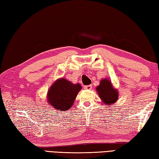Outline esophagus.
<instances>
[{"label":"esophagus","mask_w":159,"mask_h":159,"mask_svg":"<svg viewBox=\"0 0 159 159\" xmlns=\"http://www.w3.org/2000/svg\"><path fill=\"white\" fill-rule=\"evenodd\" d=\"M84 88L86 90H91L92 89V85H86L84 86Z\"/></svg>","instance_id":"esophagus-1"}]
</instances>
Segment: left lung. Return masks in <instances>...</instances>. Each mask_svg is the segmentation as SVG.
<instances>
[{"label":"left lung","instance_id":"left-lung-1","mask_svg":"<svg viewBox=\"0 0 159 159\" xmlns=\"http://www.w3.org/2000/svg\"><path fill=\"white\" fill-rule=\"evenodd\" d=\"M100 98L104 104H112L118 100V93L113 89L111 82L107 79L102 80L100 84L96 88Z\"/></svg>","mask_w":159,"mask_h":159}]
</instances>
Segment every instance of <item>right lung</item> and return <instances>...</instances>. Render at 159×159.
<instances>
[{
    "instance_id": "right-lung-1",
    "label": "right lung",
    "mask_w": 159,
    "mask_h": 159,
    "mask_svg": "<svg viewBox=\"0 0 159 159\" xmlns=\"http://www.w3.org/2000/svg\"><path fill=\"white\" fill-rule=\"evenodd\" d=\"M80 84H74L66 79L57 80L50 88L48 93V102L55 109L66 111L73 105L78 92Z\"/></svg>"
}]
</instances>
